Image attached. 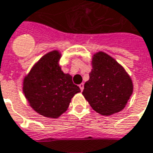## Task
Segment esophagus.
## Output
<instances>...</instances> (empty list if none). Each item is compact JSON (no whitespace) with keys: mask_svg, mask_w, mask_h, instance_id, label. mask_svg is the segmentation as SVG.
Wrapping results in <instances>:
<instances>
[{"mask_svg":"<svg viewBox=\"0 0 153 153\" xmlns=\"http://www.w3.org/2000/svg\"><path fill=\"white\" fill-rule=\"evenodd\" d=\"M79 87H80V89H81V91H83V89H84V84L83 83H81L80 85H79Z\"/></svg>","mask_w":153,"mask_h":153,"instance_id":"1","label":"esophagus"}]
</instances>
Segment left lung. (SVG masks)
Instances as JSON below:
<instances>
[{"label":"left lung","mask_w":153,"mask_h":153,"mask_svg":"<svg viewBox=\"0 0 153 153\" xmlns=\"http://www.w3.org/2000/svg\"><path fill=\"white\" fill-rule=\"evenodd\" d=\"M133 92L129 76L114 58L100 52L93 57V69L83 90L85 96L97 113L111 115L125 107Z\"/></svg>","instance_id":"1"}]
</instances>
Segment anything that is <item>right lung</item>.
<instances>
[{
  "instance_id": "obj_1",
  "label": "right lung",
  "mask_w": 153,
  "mask_h": 153,
  "mask_svg": "<svg viewBox=\"0 0 153 153\" xmlns=\"http://www.w3.org/2000/svg\"><path fill=\"white\" fill-rule=\"evenodd\" d=\"M57 51L44 55L24 80L23 91L30 106L37 113L57 118L68 109L71 99L81 91L69 74L58 65Z\"/></svg>"
}]
</instances>
